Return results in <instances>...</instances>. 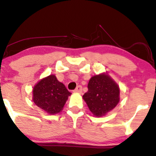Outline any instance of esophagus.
Here are the masks:
<instances>
[{
    "label": "esophagus",
    "instance_id": "34e87169",
    "mask_svg": "<svg viewBox=\"0 0 156 156\" xmlns=\"http://www.w3.org/2000/svg\"><path fill=\"white\" fill-rule=\"evenodd\" d=\"M74 92H75V93H82V87L80 86V85H79V86H78L76 88H75V90H74Z\"/></svg>",
    "mask_w": 156,
    "mask_h": 156
}]
</instances>
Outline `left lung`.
Wrapping results in <instances>:
<instances>
[{
	"mask_svg": "<svg viewBox=\"0 0 156 156\" xmlns=\"http://www.w3.org/2000/svg\"><path fill=\"white\" fill-rule=\"evenodd\" d=\"M83 99L93 116L101 117L112 111L119 101V87L107 73L93 75Z\"/></svg>",
	"mask_w": 156,
	"mask_h": 156,
	"instance_id": "8db88e82",
	"label": "left lung"
}]
</instances>
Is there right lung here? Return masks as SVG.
<instances>
[{
	"label": "right lung",
	"instance_id": "obj_1",
	"mask_svg": "<svg viewBox=\"0 0 156 156\" xmlns=\"http://www.w3.org/2000/svg\"><path fill=\"white\" fill-rule=\"evenodd\" d=\"M71 94L65 85L57 79L55 75H50L34 85L33 101L45 113L55 115L62 111Z\"/></svg>",
	"mask_w": 156,
	"mask_h": 156
}]
</instances>
